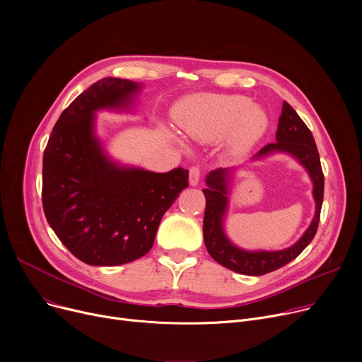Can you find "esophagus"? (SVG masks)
<instances>
[{
    "mask_svg": "<svg viewBox=\"0 0 362 362\" xmlns=\"http://www.w3.org/2000/svg\"><path fill=\"white\" fill-rule=\"evenodd\" d=\"M199 179H201L199 167H191V170H189V183L192 186H197L199 183Z\"/></svg>",
    "mask_w": 362,
    "mask_h": 362,
    "instance_id": "34e87169",
    "label": "esophagus"
}]
</instances>
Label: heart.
<instances>
[{"label":"heart","mask_w":362,"mask_h":362,"mask_svg":"<svg viewBox=\"0 0 362 362\" xmlns=\"http://www.w3.org/2000/svg\"><path fill=\"white\" fill-rule=\"evenodd\" d=\"M175 119L189 139L201 144L224 139L232 156L248 152L269 126L265 111L243 95H195L177 108Z\"/></svg>","instance_id":"b5f03b06"}]
</instances>
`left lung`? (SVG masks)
Wrapping results in <instances>:
<instances>
[{"mask_svg": "<svg viewBox=\"0 0 362 362\" xmlns=\"http://www.w3.org/2000/svg\"><path fill=\"white\" fill-rule=\"evenodd\" d=\"M276 141L277 142L269 144L259 149L255 158L269 156L276 151L286 152L308 170L314 185L313 195L315 199V216L307 232L291 248L283 251L251 252L238 248L227 239L223 230V217L227 210V201H229L227 198V180L232 175V170L217 168L211 171L205 180L208 187L202 189L205 195L204 242L208 254L223 267L246 276L267 274L295 259L314 239L320 223L322 195H325V175L321 170L320 156L311 130L288 103H283L281 107Z\"/></svg>", "mask_w": 362, "mask_h": 362, "instance_id": "obj_1", "label": "left lung"}]
</instances>
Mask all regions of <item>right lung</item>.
<instances>
[{"instance_id":"right-lung-1","label":"right lung","mask_w":362,"mask_h":362,"mask_svg":"<svg viewBox=\"0 0 362 362\" xmlns=\"http://www.w3.org/2000/svg\"><path fill=\"white\" fill-rule=\"evenodd\" d=\"M141 85L104 78L57 120L42 164V206L57 238L89 265H120L144 257L164 213L187 187L189 171L119 167L93 135V112L124 108Z\"/></svg>"}]
</instances>
